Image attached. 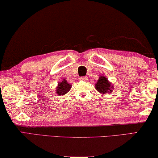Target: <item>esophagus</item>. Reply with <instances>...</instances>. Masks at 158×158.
Masks as SVG:
<instances>
[{"instance_id": "34e87169", "label": "esophagus", "mask_w": 158, "mask_h": 158, "mask_svg": "<svg viewBox=\"0 0 158 158\" xmlns=\"http://www.w3.org/2000/svg\"><path fill=\"white\" fill-rule=\"evenodd\" d=\"M81 80H82V81H87V77H85V76H82L81 77Z\"/></svg>"}]
</instances>
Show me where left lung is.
I'll use <instances>...</instances> for the list:
<instances>
[{"mask_svg":"<svg viewBox=\"0 0 158 158\" xmlns=\"http://www.w3.org/2000/svg\"><path fill=\"white\" fill-rule=\"evenodd\" d=\"M95 88L98 92L102 94H106L113 92V86L111 85L107 78L104 76H100L95 86Z\"/></svg>","mask_w":158,"mask_h":158,"instance_id":"1","label":"left lung"}]
</instances>
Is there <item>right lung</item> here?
Wrapping results in <instances>:
<instances>
[{
  "mask_svg": "<svg viewBox=\"0 0 158 158\" xmlns=\"http://www.w3.org/2000/svg\"><path fill=\"white\" fill-rule=\"evenodd\" d=\"M71 85L69 84L66 80L64 79L63 81L61 82H59L58 84V87L57 88H56V93L59 95V96L65 94L71 89Z\"/></svg>",
  "mask_w": 158,
  "mask_h": 158,
  "instance_id": "right-lung-1",
  "label": "right lung"
}]
</instances>
